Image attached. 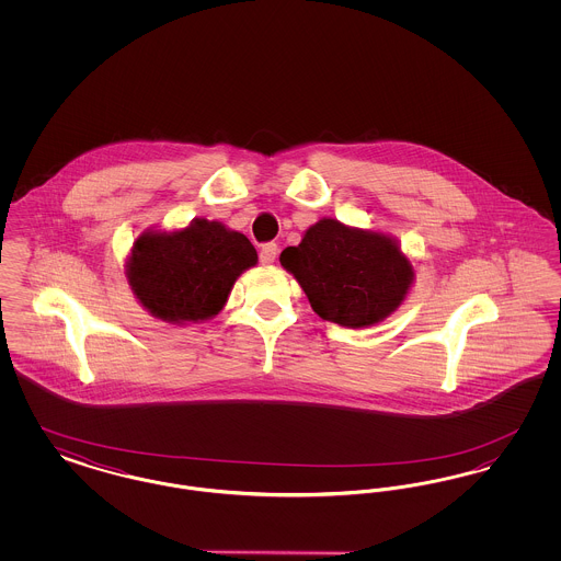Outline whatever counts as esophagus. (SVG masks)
Listing matches in <instances>:
<instances>
[{
    "instance_id": "34e87169",
    "label": "esophagus",
    "mask_w": 561,
    "mask_h": 561,
    "mask_svg": "<svg viewBox=\"0 0 561 561\" xmlns=\"http://www.w3.org/2000/svg\"><path fill=\"white\" fill-rule=\"evenodd\" d=\"M277 243H265L263 248H261V263L263 265H273L275 263V259H277Z\"/></svg>"
}]
</instances>
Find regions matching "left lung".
<instances>
[{
    "label": "left lung",
    "mask_w": 561,
    "mask_h": 561,
    "mask_svg": "<svg viewBox=\"0 0 561 561\" xmlns=\"http://www.w3.org/2000/svg\"><path fill=\"white\" fill-rule=\"evenodd\" d=\"M321 320L368 328L393 316L414 284L412 261L393 236L336 218L311 225L279 256Z\"/></svg>",
    "instance_id": "left-lung-1"
}]
</instances>
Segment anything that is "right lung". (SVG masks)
Listing matches in <instances>:
<instances>
[{"mask_svg":"<svg viewBox=\"0 0 561 561\" xmlns=\"http://www.w3.org/2000/svg\"><path fill=\"white\" fill-rule=\"evenodd\" d=\"M256 263L259 254L243 233L193 218L181 229L142 231L126 259V277L147 313L187 325L216 318L238 277Z\"/></svg>","mask_w":561,"mask_h":561,"instance_id":"1","label":"right lung"}]
</instances>
